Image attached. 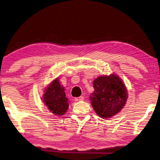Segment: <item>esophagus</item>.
Segmentation results:
<instances>
[{
	"label": "esophagus",
	"mask_w": 160,
	"mask_h": 160,
	"mask_svg": "<svg viewBox=\"0 0 160 160\" xmlns=\"http://www.w3.org/2000/svg\"><path fill=\"white\" fill-rule=\"evenodd\" d=\"M83 97H76L74 98V101H83Z\"/></svg>",
	"instance_id": "34e87169"
}]
</instances>
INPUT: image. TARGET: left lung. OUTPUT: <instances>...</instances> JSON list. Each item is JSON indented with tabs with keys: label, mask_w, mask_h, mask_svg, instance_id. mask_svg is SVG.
Instances as JSON below:
<instances>
[{
	"label": "left lung",
	"mask_w": 160,
	"mask_h": 160,
	"mask_svg": "<svg viewBox=\"0 0 160 160\" xmlns=\"http://www.w3.org/2000/svg\"><path fill=\"white\" fill-rule=\"evenodd\" d=\"M94 91L90 99L99 117L109 118L119 113L126 105L127 90L122 79L114 74L97 77L93 81Z\"/></svg>",
	"instance_id": "1"
}]
</instances>
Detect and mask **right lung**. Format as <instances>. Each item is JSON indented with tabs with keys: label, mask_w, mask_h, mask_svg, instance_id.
Instances as JSON below:
<instances>
[{
	"label": "right lung",
	"mask_w": 160,
	"mask_h": 160,
	"mask_svg": "<svg viewBox=\"0 0 160 160\" xmlns=\"http://www.w3.org/2000/svg\"><path fill=\"white\" fill-rule=\"evenodd\" d=\"M64 87L55 79L46 88L43 95V101L54 114L57 116L64 115L68 109V99L66 97Z\"/></svg>",
	"instance_id": "1"
}]
</instances>
